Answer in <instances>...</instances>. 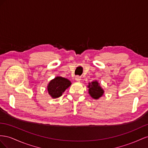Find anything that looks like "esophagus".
Wrapping results in <instances>:
<instances>
[{"instance_id": "34e87169", "label": "esophagus", "mask_w": 148, "mask_h": 148, "mask_svg": "<svg viewBox=\"0 0 148 148\" xmlns=\"http://www.w3.org/2000/svg\"><path fill=\"white\" fill-rule=\"evenodd\" d=\"M75 79L76 80V81H79L81 79V77L79 76V75H76V76H75Z\"/></svg>"}]
</instances>
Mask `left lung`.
<instances>
[{
	"label": "left lung",
	"mask_w": 148,
	"mask_h": 148,
	"mask_svg": "<svg viewBox=\"0 0 148 148\" xmlns=\"http://www.w3.org/2000/svg\"><path fill=\"white\" fill-rule=\"evenodd\" d=\"M88 93L92 98L95 99H98L101 96H102L103 94V90L101 87L99 85V83L97 81L92 82L91 84H88Z\"/></svg>",
	"instance_id": "8db88e82"
}]
</instances>
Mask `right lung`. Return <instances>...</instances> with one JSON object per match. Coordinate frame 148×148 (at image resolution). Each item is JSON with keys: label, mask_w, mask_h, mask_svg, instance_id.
I'll return each instance as SVG.
<instances>
[{"label": "right lung", "mask_w": 148, "mask_h": 148, "mask_svg": "<svg viewBox=\"0 0 148 148\" xmlns=\"http://www.w3.org/2000/svg\"><path fill=\"white\" fill-rule=\"evenodd\" d=\"M71 84V83L68 79L61 77H56L51 81L48 84V91L49 94L54 99L60 97Z\"/></svg>", "instance_id": "right-lung-1"}]
</instances>
